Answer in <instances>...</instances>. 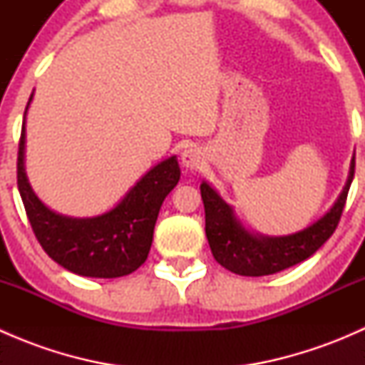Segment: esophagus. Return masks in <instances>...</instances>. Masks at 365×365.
Wrapping results in <instances>:
<instances>
[{
  "instance_id": "obj_1",
  "label": "esophagus",
  "mask_w": 365,
  "mask_h": 365,
  "mask_svg": "<svg viewBox=\"0 0 365 365\" xmlns=\"http://www.w3.org/2000/svg\"><path fill=\"white\" fill-rule=\"evenodd\" d=\"M205 157L197 146H189L182 152V164L189 169H200L203 165Z\"/></svg>"
}]
</instances>
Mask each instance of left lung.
Wrapping results in <instances>:
<instances>
[{"instance_id": "1", "label": "left lung", "mask_w": 365, "mask_h": 365, "mask_svg": "<svg viewBox=\"0 0 365 365\" xmlns=\"http://www.w3.org/2000/svg\"><path fill=\"white\" fill-rule=\"evenodd\" d=\"M355 175V159L351 160L348 182L339 200L318 222L289 237H256L245 231L235 219L233 210L208 185L201 183L205 205V231L210 249L217 263L230 272L247 277H259L281 272L312 256L336 231L339 224L349 185Z\"/></svg>"}]
</instances>
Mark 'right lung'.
Listing matches in <instances>:
<instances>
[{
	"label": "right lung",
	"instance_id": "obj_1",
	"mask_svg": "<svg viewBox=\"0 0 365 365\" xmlns=\"http://www.w3.org/2000/svg\"><path fill=\"white\" fill-rule=\"evenodd\" d=\"M178 180V162L176 157H169L150 169L108 213L91 219L58 215L29 187L24 173V127L21 132L17 187L26 215L47 256L77 275L114 279L138 270L152 247L153 227L162 201L175 189Z\"/></svg>",
	"mask_w": 365,
	"mask_h": 365
}]
</instances>
